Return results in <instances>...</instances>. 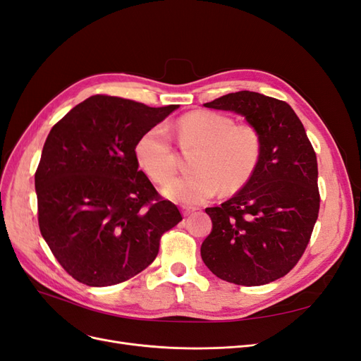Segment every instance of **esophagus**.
<instances>
[{"label":"esophagus","mask_w":361,"mask_h":361,"mask_svg":"<svg viewBox=\"0 0 361 361\" xmlns=\"http://www.w3.org/2000/svg\"><path fill=\"white\" fill-rule=\"evenodd\" d=\"M180 209H182V214H183L185 216H188V215H191L192 212L197 211V207H194V206H182Z\"/></svg>","instance_id":"34e87169"}]
</instances>
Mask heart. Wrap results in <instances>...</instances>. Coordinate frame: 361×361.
Masks as SVG:
<instances>
[{
    "instance_id": "heart-1",
    "label": "heart",
    "mask_w": 361,
    "mask_h": 361,
    "mask_svg": "<svg viewBox=\"0 0 361 361\" xmlns=\"http://www.w3.org/2000/svg\"><path fill=\"white\" fill-rule=\"evenodd\" d=\"M176 135L183 152L195 150L192 173L169 182L162 192L169 199L199 204L214 197L221 187L236 192L253 178L264 149L260 130L250 123L216 111H192L176 122ZM138 166L157 183H166L178 171L179 159L169 129L157 125L141 135L135 145Z\"/></svg>"
}]
</instances>
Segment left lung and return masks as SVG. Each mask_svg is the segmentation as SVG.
<instances>
[{
    "instance_id": "1",
    "label": "left lung",
    "mask_w": 361,
    "mask_h": 361,
    "mask_svg": "<svg viewBox=\"0 0 361 361\" xmlns=\"http://www.w3.org/2000/svg\"><path fill=\"white\" fill-rule=\"evenodd\" d=\"M243 114L262 134L259 166L232 199L206 207L212 232L200 248L212 274L241 286L274 281L298 264L319 214L318 161L285 101L236 92L204 104Z\"/></svg>"
}]
</instances>
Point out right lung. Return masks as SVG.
Masks as SVG:
<instances>
[{"label":"right lung","instance_id":"1","mask_svg":"<svg viewBox=\"0 0 361 361\" xmlns=\"http://www.w3.org/2000/svg\"><path fill=\"white\" fill-rule=\"evenodd\" d=\"M176 108L94 94L52 126L35 174L39 227L80 283L101 288L133 279L182 221L135 158L138 138Z\"/></svg>","mask_w":361,"mask_h":361}]
</instances>
